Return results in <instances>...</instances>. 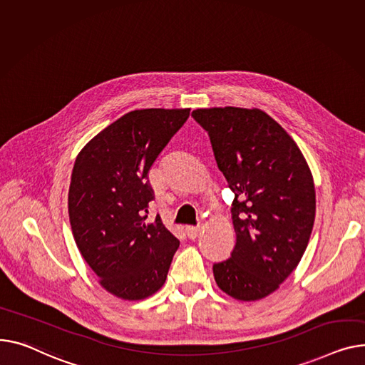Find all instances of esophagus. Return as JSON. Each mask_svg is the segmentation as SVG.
Segmentation results:
<instances>
[{"label": "esophagus", "mask_w": 365, "mask_h": 365, "mask_svg": "<svg viewBox=\"0 0 365 365\" xmlns=\"http://www.w3.org/2000/svg\"><path fill=\"white\" fill-rule=\"evenodd\" d=\"M185 233L187 235L189 239H195L200 235V227H193V226H187L185 229Z\"/></svg>", "instance_id": "34e87169"}]
</instances>
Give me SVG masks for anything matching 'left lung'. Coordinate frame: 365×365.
Masks as SVG:
<instances>
[{
    "mask_svg": "<svg viewBox=\"0 0 365 365\" xmlns=\"http://www.w3.org/2000/svg\"><path fill=\"white\" fill-rule=\"evenodd\" d=\"M208 132L218 168L235 193L236 245L212 265L217 286L237 301L273 294L299 264L315 218L311 170L297 142L258 108L192 111Z\"/></svg>",
    "mask_w": 365,
    "mask_h": 365,
    "instance_id": "obj_1",
    "label": "left lung"
}]
</instances>
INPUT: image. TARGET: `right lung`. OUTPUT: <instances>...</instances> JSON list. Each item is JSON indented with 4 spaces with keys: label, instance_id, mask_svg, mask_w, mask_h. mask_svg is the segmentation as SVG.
I'll return each mask as SVG.
<instances>
[{
    "label": "right lung",
    "instance_id": "obj_1",
    "mask_svg": "<svg viewBox=\"0 0 365 365\" xmlns=\"http://www.w3.org/2000/svg\"><path fill=\"white\" fill-rule=\"evenodd\" d=\"M190 108L121 115L78 154L68 187L73 237L108 294L139 301L164 284L179 240L160 215L148 222V172Z\"/></svg>",
    "mask_w": 365,
    "mask_h": 365
}]
</instances>
